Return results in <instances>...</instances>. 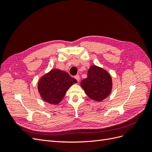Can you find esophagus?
<instances>
[{
    "label": "esophagus",
    "mask_w": 152,
    "mask_h": 152,
    "mask_svg": "<svg viewBox=\"0 0 152 152\" xmlns=\"http://www.w3.org/2000/svg\"><path fill=\"white\" fill-rule=\"evenodd\" d=\"M75 79L77 80V82H79L80 78V76L79 75H77L75 76Z\"/></svg>",
    "instance_id": "obj_1"
}]
</instances>
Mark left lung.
<instances>
[{
	"instance_id": "1",
	"label": "left lung",
	"mask_w": 152,
	"mask_h": 152,
	"mask_svg": "<svg viewBox=\"0 0 152 152\" xmlns=\"http://www.w3.org/2000/svg\"><path fill=\"white\" fill-rule=\"evenodd\" d=\"M80 85L88 97L96 102H101L111 93L112 77L103 68L93 65L87 72V77L82 80Z\"/></svg>"
}]
</instances>
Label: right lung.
I'll list each match as a JSON object with an SVG mask.
<instances>
[{
	"instance_id": "obj_1",
	"label": "right lung",
	"mask_w": 152,
	"mask_h": 152,
	"mask_svg": "<svg viewBox=\"0 0 152 152\" xmlns=\"http://www.w3.org/2000/svg\"><path fill=\"white\" fill-rule=\"evenodd\" d=\"M77 82L66 72L52 69L39 79L38 90L44 102L57 104L61 102L68 89Z\"/></svg>"
}]
</instances>
